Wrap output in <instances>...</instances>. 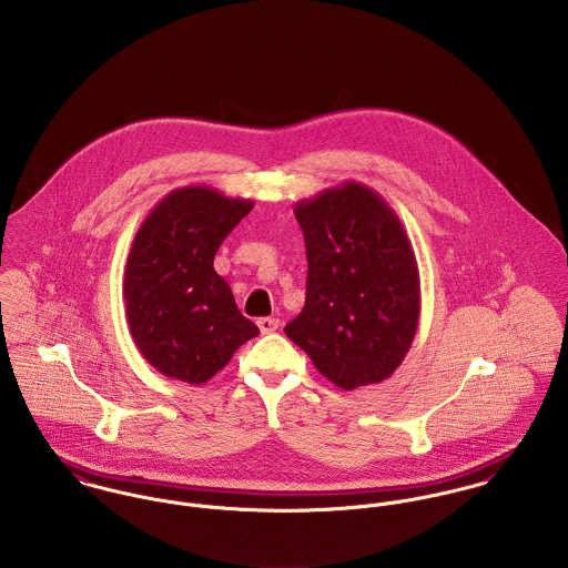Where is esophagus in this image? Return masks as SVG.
<instances>
[{"label":"esophagus","mask_w":568,"mask_h":568,"mask_svg":"<svg viewBox=\"0 0 568 568\" xmlns=\"http://www.w3.org/2000/svg\"><path fill=\"white\" fill-rule=\"evenodd\" d=\"M257 327H260L262 334H271V332H275V329L280 327V322L273 320V317H262V320L257 322Z\"/></svg>","instance_id":"esophagus-1"}]
</instances>
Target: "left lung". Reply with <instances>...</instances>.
<instances>
[{
	"mask_svg": "<svg viewBox=\"0 0 568 568\" xmlns=\"http://www.w3.org/2000/svg\"><path fill=\"white\" fill-rule=\"evenodd\" d=\"M295 219L308 277L306 304L286 336L341 389L383 383L405 361L422 308L405 225L358 181L297 201Z\"/></svg>",
	"mask_w": 568,
	"mask_h": 568,
	"instance_id": "8db88e82",
	"label": "left lung"
}]
</instances>
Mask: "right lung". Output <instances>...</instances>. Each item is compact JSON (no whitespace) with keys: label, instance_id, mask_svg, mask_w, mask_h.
I'll return each instance as SVG.
<instances>
[{"label":"right lung","instance_id":"obj_1","mask_svg":"<svg viewBox=\"0 0 568 568\" xmlns=\"http://www.w3.org/2000/svg\"><path fill=\"white\" fill-rule=\"evenodd\" d=\"M251 207V199L185 185L140 225L124 268V311L133 343L163 376L203 385L260 334L214 271L219 246Z\"/></svg>","mask_w":568,"mask_h":568}]
</instances>
